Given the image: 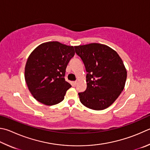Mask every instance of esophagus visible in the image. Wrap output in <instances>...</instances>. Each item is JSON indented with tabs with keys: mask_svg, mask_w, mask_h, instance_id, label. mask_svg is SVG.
Here are the masks:
<instances>
[{
	"mask_svg": "<svg viewBox=\"0 0 150 150\" xmlns=\"http://www.w3.org/2000/svg\"><path fill=\"white\" fill-rule=\"evenodd\" d=\"M76 84H77V82H76V81H73V82L72 83V85L73 86H75Z\"/></svg>",
	"mask_w": 150,
	"mask_h": 150,
	"instance_id": "esophagus-1",
	"label": "esophagus"
}]
</instances>
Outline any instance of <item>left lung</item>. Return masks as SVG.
I'll return each instance as SVG.
<instances>
[{
  "label": "left lung",
  "instance_id": "obj_1",
  "mask_svg": "<svg viewBox=\"0 0 150 150\" xmlns=\"http://www.w3.org/2000/svg\"><path fill=\"white\" fill-rule=\"evenodd\" d=\"M87 72L86 91L79 92L80 101L86 108L102 110L115 101L123 91L127 70L119 54L99 43L75 47Z\"/></svg>",
  "mask_w": 150,
  "mask_h": 150
}]
</instances>
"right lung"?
Here are the masks:
<instances>
[{
    "label": "right lung",
    "instance_id": "add662e5",
    "mask_svg": "<svg viewBox=\"0 0 150 150\" xmlns=\"http://www.w3.org/2000/svg\"><path fill=\"white\" fill-rule=\"evenodd\" d=\"M74 55V47L57 41L42 43L32 52L25 64V79L37 101L52 105L64 99L71 87L65 80V73Z\"/></svg>",
    "mask_w": 150,
    "mask_h": 150
}]
</instances>
